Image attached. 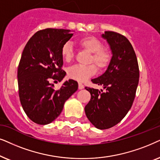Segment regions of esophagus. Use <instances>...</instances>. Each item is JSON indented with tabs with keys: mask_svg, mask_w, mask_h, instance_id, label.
<instances>
[{
	"mask_svg": "<svg viewBox=\"0 0 160 160\" xmlns=\"http://www.w3.org/2000/svg\"><path fill=\"white\" fill-rule=\"evenodd\" d=\"M84 88V85L81 83V82H79L78 83V88L79 89H82Z\"/></svg>",
	"mask_w": 160,
	"mask_h": 160,
	"instance_id": "obj_1",
	"label": "esophagus"
}]
</instances>
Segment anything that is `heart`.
Wrapping results in <instances>:
<instances>
[{
	"label": "heart",
	"instance_id": "b5f03b06",
	"mask_svg": "<svg viewBox=\"0 0 160 160\" xmlns=\"http://www.w3.org/2000/svg\"><path fill=\"white\" fill-rule=\"evenodd\" d=\"M80 48L87 52L91 53L90 63H94L100 71L107 69L112 60V53L109 49L102 48L103 44L97 38L92 36L80 38L78 40ZM61 55L66 62H70L74 56L73 48L69 42L63 44L61 48ZM97 68L93 64L88 66L74 65L67 70V75L72 80L79 82L86 81L87 79L94 75Z\"/></svg>",
	"mask_w": 160,
	"mask_h": 160
}]
</instances>
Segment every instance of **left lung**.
I'll list each match as a JSON object with an SVG mask.
<instances>
[{
  "label": "left lung",
  "mask_w": 160,
  "mask_h": 160,
  "mask_svg": "<svg viewBox=\"0 0 160 160\" xmlns=\"http://www.w3.org/2000/svg\"><path fill=\"white\" fill-rule=\"evenodd\" d=\"M102 37L109 44L112 60L106 71L91 81L105 91L85 88L91 93L85 112L96 128L106 129L120 122L130 110L139 82V68L135 50L124 36L105 31Z\"/></svg>",
  "instance_id": "left-lung-1"
}]
</instances>
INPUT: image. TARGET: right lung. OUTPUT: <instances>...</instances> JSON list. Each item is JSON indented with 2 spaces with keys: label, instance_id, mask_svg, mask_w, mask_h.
<instances>
[{
  "label": "right lung",
  "instance_id": "add662e5",
  "mask_svg": "<svg viewBox=\"0 0 160 160\" xmlns=\"http://www.w3.org/2000/svg\"><path fill=\"white\" fill-rule=\"evenodd\" d=\"M72 36L70 30H42L22 51L18 70L19 97L28 117L38 124H48L58 118L65 102L78 88L73 80L65 81L58 90L51 82L64 78L61 48Z\"/></svg>",
  "mask_w": 160,
  "mask_h": 160
}]
</instances>
